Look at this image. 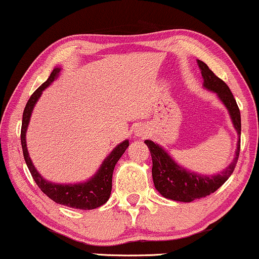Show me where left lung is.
Listing matches in <instances>:
<instances>
[{
  "label": "left lung",
  "instance_id": "left-lung-1",
  "mask_svg": "<svg viewBox=\"0 0 259 259\" xmlns=\"http://www.w3.org/2000/svg\"><path fill=\"white\" fill-rule=\"evenodd\" d=\"M198 66H199L201 76L204 79V87L218 95L221 101L228 108L233 127L240 136V130H242L240 112L229 86L222 79H219L205 62L198 60ZM145 144L150 148L152 155V162H153L152 177H153L155 189L162 197L176 201H184V203H190L194 199H200V198L210 196L211 193L215 192L232 175L237 160H238L240 150L239 138L238 143H237L236 155L231 164L224 171L217 173V175L204 176L191 172L179 166L169 157L164 148L154 144L153 141L145 140Z\"/></svg>",
  "mask_w": 259,
  "mask_h": 259
}]
</instances>
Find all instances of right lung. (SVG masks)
<instances>
[{
  "label": "right lung",
  "mask_w": 259,
  "mask_h": 259,
  "mask_svg": "<svg viewBox=\"0 0 259 259\" xmlns=\"http://www.w3.org/2000/svg\"><path fill=\"white\" fill-rule=\"evenodd\" d=\"M60 69L61 68H54V70L51 73V75L47 79L46 82L41 84L36 91L31 94V97L28 100L26 107L23 111V118H22V127H21V145H22L23 157L24 161L29 168L30 175L33 177L35 183L40 187V190L44 192L46 196L54 200L55 203L65 205V206L77 208V210H93L101 205H104L106 201L108 200L109 196H111L112 191V176L113 171H114L115 164L121 158V155L125 153L126 148L128 147V140L122 141L119 144L114 150H113L107 158L102 162L100 168L98 172L88 179L84 183L79 184H55L46 180L40 173L36 171L35 166L31 162V159L29 157L27 150V143H26V133L27 127L29 123L31 112H33L34 106L36 104L38 98L41 97L42 92L58 77Z\"/></svg>",
  "instance_id": "1"
}]
</instances>
